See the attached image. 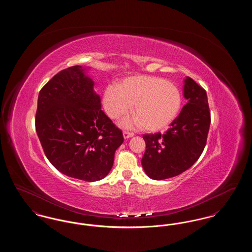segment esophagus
Here are the masks:
<instances>
[{"label": "esophagus", "mask_w": 252, "mask_h": 252, "mask_svg": "<svg viewBox=\"0 0 252 252\" xmlns=\"http://www.w3.org/2000/svg\"><path fill=\"white\" fill-rule=\"evenodd\" d=\"M123 136H124L125 139H129V138H131V137L134 136V134L131 133V132L124 131L123 132Z\"/></svg>", "instance_id": "34e87169"}]
</instances>
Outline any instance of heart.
Returning <instances> with one entry per match:
<instances>
[{
	"label": "heart",
	"mask_w": 252,
	"mask_h": 252,
	"mask_svg": "<svg viewBox=\"0 0 252 252\" xmlns=\"http://www.w3.org/2000/svg\"><path fill=\"white\" fill-rule=\"evenodd\" d=\"M102 102L112 120L127 114L132 106L135 118L123 121V126L136 125L145 131L156 132L166 128L175 120L181 106V95L176 85L160 77L135 75L122 80L117 87H107Z\"/></svg>",
	"instance_id": "heart-1"
}]
</instances>
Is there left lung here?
Listing matches in <instances>:
<instances>
[{"label":"left lung","mask_w":252,"mask_h":252,"mask_svg":"<svg viewBox=\"0 0 252 252\" xmlns=\"http://www.w3.org/2000/svg\"><path fill=\"white\" fill-rule=\"evenodd\" d=\"M183 95L188 101L164 134L144 135L142 165L152 180L176 177L192 166L202 154L211 124L205 90L191 77L184 79Z\"/></svg>","instance_id":"1"}]
</instances>
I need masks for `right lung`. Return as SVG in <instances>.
<instances>
[{"label": "right lung", "instance_id": "1", "mask_svg": "<svg viewBox=\"0 0 252 252\" xmlns=\"http://www.w3.org/2000/svg\"><path fill=\"white\" fill-rule=\"evenodd\" d=\"M88 69H65L40 90L36 130L49 161L60 173L94 182L108 176L124 137L101 109Z\"/></svg>", "mask_w": 252, "mask_h": 252}]
</instances>
